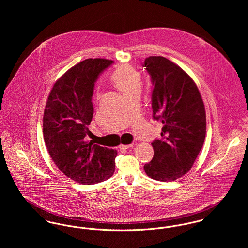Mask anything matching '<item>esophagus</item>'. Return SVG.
Masks as SVG:
<instances>
[{
    "mask_svg": "<svg viewBox=\"0 0 248 248\" xmlns=\"http://www.w3.org/2000/svg\"><path fill=\"white\" fill-rule=\"evenodd\" d=\"M131 147H133V144H128V145H120V148L122 149H130Z\"/></svg>",
    "mask_w": 248,
    "mask_h": 248,
    "instance_id": "esophagus-1",
    "label": "esophagus"
}]
</instances>
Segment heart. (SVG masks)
Wrapping results in <instances>:
<instances>
[{
	"instance_id": "b5f03b06",
	"label": "heart",
	"mask_w": 248,
	"mask_h": 248,
	"mask_svg": "<svg viewBox=\"0 0 248 248\" xmlns=\"http://www.w3.org/2000/svg\"><path fill=\"white\" fill-rule=\"evenodd\" d=\"M110 81L125 97L135 93H140L141 89L140 73L128 65L117 67L110 75Z\"/></svg>"
}]
</instances>
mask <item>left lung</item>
I'll list each match as a JSON object with an SVG mask.
<instances>
[{
	"label": "left lung",
	"instance_id": "left-lung-1",
	"mask_svg": "<svg viewBox=\"0 0 248 248\" xmlns=\"http://www.w3.org/2000/svg\"><path fill=\"white\" fill-rule=\"evenodd\" d=\"M143 67L154 85L153 117L163 124L162 138L152 143L154 157L144 170L153 179L173 181L192 168L203 146L205 108L193 79L172 61L150 56Z\"/></svg>",
	"mask_w": 248,
	"mask_h": 248
}]
</instances>
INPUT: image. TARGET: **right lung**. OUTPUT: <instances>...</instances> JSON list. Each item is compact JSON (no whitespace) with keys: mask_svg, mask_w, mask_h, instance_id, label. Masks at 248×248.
Here are the masks:
<instances>
[{"mask_svg":"<svg viewBox=\"0 0 248 248\" xmlns=\"http://www.w3.org/2000/svg\"><path fill=\"white\" fill-rule=\"evenodd\" d=\"M112 63L90 58L73 66L55 82L45 108L43 134L49 155L64 175L81 184L104 181L114 172L116 150L85 140L94 83Z\"/></svg>","mask_w":248,"mask_h":248,"instance_id":"1","label":"right lung"}]
</instances>
